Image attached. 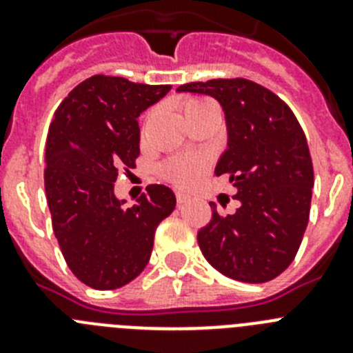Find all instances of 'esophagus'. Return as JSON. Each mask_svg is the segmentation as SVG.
<instances>
[{"label":"esophagus","mask_w":353,"mask_h":353,"mask_svg":"<svg viewBox=\"0 0 353 353\" xmlns=\"http://www.w3.org/2000/svg\"><path fill=\"white\" fill-rule=\"evenodd\" d=\"M189 199H191V196L187 194V192H183V191H176V201H179V205L187 203V201H189Z\"/></svg>","instance_id":"obj_1"}]
</instances>
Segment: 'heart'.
I'll use <instances>...</instances> for the list:
<instances>
[{
	"instance_id": "b5f03b06",
	"label": "heart",
	"mask_w": 353,
	"mask_h": 353,
	"mask_svg": "<svg viewBox=\"0 0 353 353\" xmlns=\"http://www.w3.org/2000/svg\"><path fill=\"white\" fill-rule=\"evenodd\" d=\"M205 104V101H198V99H192V101L187 102L185 111L192 108H198V105ZM205 170V161L201 159H180V161H174L170 168H168V176H170L173 182L180 183V185H189L194 180L199 179V174L203 173Z\"/></svg>"
}]
</instances>
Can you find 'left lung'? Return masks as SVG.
<instances>
[{"instance_id":"1","label":"left lung","mask_w":353,"mask_h":353,"mask_svg":"<svg viewBox=\"0 0 353 353\" xmlns=\"http://www.w3.org/2000/svg\"><path fill=\"white\" fill-rule=\"evenodd\" d=\"M179 93L214 97L224 111L228 145L214 173L228 174L240 207L199 230L203 256L224 276L265 283L293 261L310 219L313 162L304 130L285 102L248 79L187 83Z\"/></svg>"}]
</instances>
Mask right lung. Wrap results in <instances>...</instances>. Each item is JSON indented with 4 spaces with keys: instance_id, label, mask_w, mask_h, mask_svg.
I'll use <instances>...</instances> for the list:
<instances>
[{
    "instance_id": "add662e5",
    "label": "right lung",
    "mask_w": 353,
    "mask_h": 353,
    "mask_svg": "<svg viewBox=\"0 0 353 353\" xmlns=\"http://www.w3.org/2000/svg\"><path fill=\"white\" fill-rule=\"evenodd\" d=\"M171 90L93 76L56 109L46 143V194L52 230L74 276L95 290H114L143 272L159 223L174 210L166 185H148L125 208L114 196L121 166L139 155L138 118Z\"/></svg>"
}]
</instances>
